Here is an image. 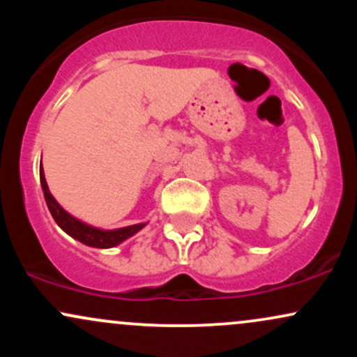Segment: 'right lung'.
I'll return each mask as SVG.
<instances>
[{"label": "right lung", "instance_id": "right-lung-1", "mask_svg": "<svg viewBox=\"0 0 357 357\" xmlns=\"http://www.w3.org/2000/svg\"><path fill=\"white\" fill-rule=\"evenodd\" d=\"M40 179H42V188H43V195L45 199H47L48 210H50L52 216L55 218L59 227L63 230L65 233L72 236V238L82 241L84 245H89V247H96V248H110L116 247V245L121 243L132 236L134 233H137L144 227V223H137V225H130V227H124L119 228V230H99L96 227H90V225L84 223V221L73 218L70 213H67L63 208L56 203V199L53 198L50 190H48L47 179H45L43 169L40 171Z\"/></svg>", "mask_w": 357, "mask_h": 357}]
</instances>
